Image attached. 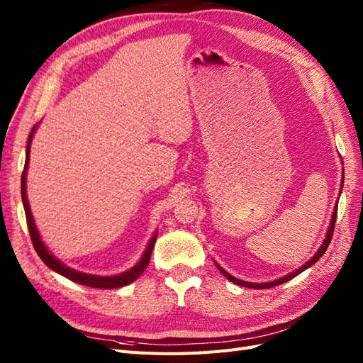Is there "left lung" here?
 Returning <instances> with one entry per match:
<instances>
[{
  "instance_id": "left-lung-1",
  "label": "left lung",
  "mask_w": 363,
  "mask_h": 363,
  "mask_svg": "<svg viewBox=\"0 0 363 363\" xmlns=\"http://www.w3.org/2000/svg\"><path fill=\"white\" fill-rule=\"evenodd\" d=\"M342 186H344V171H342V182H340V191H342ZM340 191H339V195H340ZM337 201H339V199H337ZM337 201H336V206H335V208H333V213H332V219H330V225H328V230H327V233H325V238H324V240H323V244L320 245V248H318V251L315 252V255L307 260L304 265H301L298 269H295V271H292V272H289L288 276H283V277H280V279H277V280H272V281H267V283H252V281H244V280H240V279H236V277H233L232 274H228L221 265H218V263L215 262V265H216V268L221 271V274H224V277L227 279V280H230L232 283H236V284H239V286H244V288H251V289H268V288H274V286H279V284H281V283H286V281H289L291 279H294V277H296L298 276V274H301L304 269H307V268H311L313 263H316L318 260H320V257L324 255L325 252V250H327V247H328V244H330V240H332V236H333V228H335V223H336V215H337Z\"/></svg>"
}]
</instances>
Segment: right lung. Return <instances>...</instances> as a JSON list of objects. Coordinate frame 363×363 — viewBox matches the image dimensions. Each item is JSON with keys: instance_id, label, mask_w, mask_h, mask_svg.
I'll return each mask as SVG.
<instances>
[{"instance_id": "obj_1", "label": "right lung", "mask_w": 363, "mask_h": 363, "mask_svg": "<svg viewBox=\"0 0 363 363\" xmlns=\"http://www.w3.org/2000/svg\"><path fill=\"white\" fill-rule=\"evenodd\" d=\"M36 128H38V124L33 127L31 133L28 136L27 148H26V164H24L23 177H21V196H23V204H24L27 225H28V232H30V236H31L33 247H35L39 257L42 259V262L45 263V265L50 269H52L54 272H57V274H60V276L67 277V279H69L75 283L83 284V286L100 288V289H115V288L127 286V284H130L131 281H135L148 267L151 252H152V248H155L156 239H157V232L151 236L150 242L147 244V248L144 251V255H142V257L136 262V265H133L130 269H127L124 272L115 274V276H95V274H87V272L77 271V269H74L68 265H65V263L60 262L56 256H52V252L47 248L45 244H43V240L39 235V230L35 224V219H33L31 208H30L28 199H27V169H28V162H30V147H31L33 135L36 133Z\"/></svg>"}]
</instances>
